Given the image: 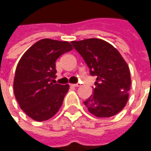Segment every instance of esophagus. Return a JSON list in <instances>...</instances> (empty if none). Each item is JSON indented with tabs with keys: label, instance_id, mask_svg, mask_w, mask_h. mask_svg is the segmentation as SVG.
Returning <instances> with one entry per match:
<instances>
[{
	"label": "esophagus",
	"instance_id": "34e87169",
	"mask_svg": "<svg viewBox=\"0 0 151 151\" xmlns=\"http://www.w3.org/2000/svg\"><path fill=\"white\" fill-rule=\"evenodd\" d=\"M72 86H74V87H78V86H79V84H78V83H77V84H73Z\"/></svg>",
	"mask_w": 151,
	"mask_h": 151
}]
</instances>
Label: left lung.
Wrapping results in <instances>:
<instances>
[{"label":"left lung","instance_id":"obj_1","mask_svg":"<svg viewBox=\"0 0 151 151\" xmlns=\"http://www.w3.org/2000/svg\"><path fill=\"white\" fill-rule=\"evenodd\" d=\"M72 45L96 77L93 93L84 104L97 117H111L125 106L131 78L129 68L120 52L104 40L89 38Z\"/></svg>","mask_w":151,"mask_h":151}]
</instances>
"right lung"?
<instances>
[{
    "label": "right lung",
    "mask_w": 151,
    "mask_h": 151,
    "mask_svg": "<svg viewBox=\"0 0 151 151\" xmlns=\"http://www.w3.org/2000/svg\"><path fill=\"white\" fill-rule=\"evenodd\" d=\"M73 50L66 41L45 38L31 46L15 70L14 93L24 113L37 122L51 118L62 106L68 85L56 83V60Z\"/></svg>",
    "instance_id": "add662e5"
}]
</instances>
